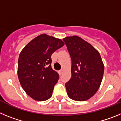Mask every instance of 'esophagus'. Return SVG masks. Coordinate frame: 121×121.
I'll return each mask as SVG.
<instances>
[{"instance_id": "esophagus-1", "label": "esophagus", "mask_w": 121, "mask_h": 121, "mask_svg": "<svg viewBox=\"0 0 121 121\" xmlns=\"http://www.w3.org/2000/svg\"><path fill=\"white\" fill-rule=\"evenodd\" d=\"M63 71H64L63 70H60V71H59V75H62L63 73Z\"/></svg>"}]
</instances>
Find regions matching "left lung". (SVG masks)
<instances>
[{
    "label": "left lung",
    "instance_id": "1",
    "mask_svg": "<svg viewBox=\"0 0 121 121\" xmlns=\"http://www.w3.org/2000/svg\"><path fill=\"white\" fill-rule=\"evenodd\" d=\"M71 59V78L65 84L68 97L85 101L97 92L103 78L104 65L99 51L77 36L63 39Z\"/></svg>",
    "mask_w": 121,
    "mask_h": 121
}]
</instances>
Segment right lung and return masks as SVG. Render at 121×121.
I'll return each instance as SVG.
<instances>
[{
    "mask_svg": "<svg viewBox=\"0 0 121 121\" xmlns=\"http://www.w3.org/2000/svg\"><path fill=\"white\" fill-rule=\"evenodd\" d=\"M60 39L42 34L23 48L18 59L17 75L22 88L37 101L50 99L59 76L51 68V56L62 47Z\"/></svg>",
    "mask_w": 121,
    "mask_h": 121,
    "instance_id": "add662e5",
    "label": "right lung"
}]
</instances>
